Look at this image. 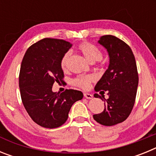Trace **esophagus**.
I'll use <instances>...</instances> for the list:
<instances>
[{"mask_svg":"<svg viewBox=\"0 0 156 156\" xmlns=\"http://www.w3.org/2000/svg\"><path fill=\"white\" fill-rule=\"evenodd\" d=\"M84 95V97L87 99H92L93 98V95L91 94H89V93H84L83 94Z\"/></svg>","mask_w":156,"mask_h":156,"instance_id":"34e87169","label":"esophagus"}]
</instances>
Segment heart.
<instances>
[{
	"instance_id": "1",
	"label": "heart",
	"mask_w": 156,
	"mask_h": 156,
	"mask_svg": "<svg viewBox=\"0 0 156 156\" xmlns=\"http://www.w3.org/2000/svg\"><path fill=\"white\" fill-rule=\"evenodd\" d=\"M80 51L83 54L85 58L89 62L94 63L95 62L99 61L101 58V52L98 48L94 44L88 42H83L78 47ZM70 58V52H66L63 55L61 61V67L63 70H66L67 68L69 60ZM94 80V77L90 75L80 76L73 80V83L75 86L80 87L82 89H87L90 86V83Z\"/></svg>"
}]
</instances>
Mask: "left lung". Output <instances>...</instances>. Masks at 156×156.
I'll return each mask as SVG.
<instances>
[{
  "label": "left lung",
  "instance_id": "obj_1",
  "mask_svg": "<svg viewBox=\"0 0 156 156\" xmlns=\"http://www.w3.org/2000/svg\"><path fill=\"white\" fill-rule=\"evenodd\" d=\"M98 42L107 50L109 64L94 90L108 91V98L102 95L104 111L93 117L100 124L113 126L126 120L133 109L138 86L137 65L131 48L122 40L105 35Z\"/></svg>",
  "mask_w": 156,
  "mask_h": 156
}]
</instances>
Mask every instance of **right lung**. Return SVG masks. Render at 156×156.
Wrapping results in <instances>:
<instances>
[{
    "label": "right lung",
    "instance_id": "obj_1",
    "mask_svg": "<svg viewBox=\"0 0 156 156\" xmlns=\"http://www.w3.org/2000/svg\"><path fill=\"white\" fill-rule=\"evenodd\" d=\"M64 40L44 38L27 49L19 73V88L23 105L31 119L45 128L64 124L72 105L83 94L76 90L52 91L54 83L63 82V55L72 48Z\"/></svg>",
    "mask_w": 156,
    "mask_h": 156
}]
</instances>
